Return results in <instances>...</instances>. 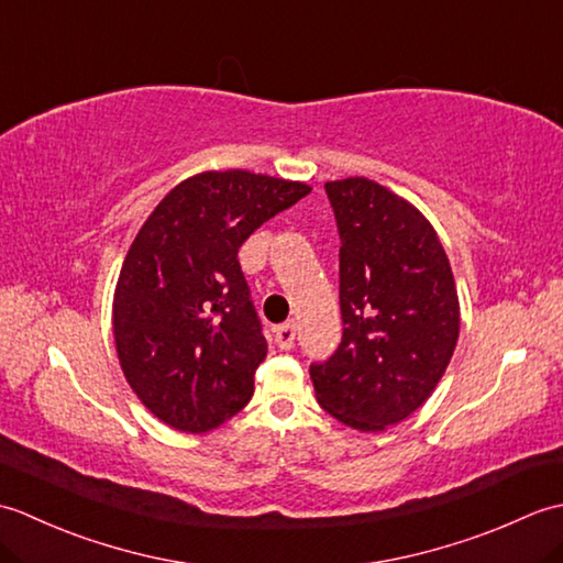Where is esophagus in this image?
Wrapping results in <instances>:
<instances>
[{
    "mask_svg": "<svg viewBox=\"0 0 563 563\" xmlns=\"http://www.w3.org/2000/svg\"><path fill=\"white\" fill-rule=\"evenodd\" d=\"M295 336H297V331H295V324H280L278 329H275V343H278V349L280 351H290L292 345H295Z\"/></svg>",
    "mask_w": 563,
    "mask_h": 563,
    "instance_id": "obj_1",
    "label": "esophagus"
}]
</instances>
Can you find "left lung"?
Masks as SVG:
<instances>
[{"label": "left lung", "mask_w": 563, "mask_h": 563, "mask_svg": "<svg viewBox=\"0 0 563 563\" xmlns=\"http://www.w3.org/2000/svg\"><path fill=\"white\" fill-rule=\"evenodd\" d=\"M324 188L341 236L343 336L309 377L327 413L382 430L411 416L450 365L457 290L445 249L411 202L363 176Z\"/></svg>", "instance_id": "obj_1"}]
</instances>
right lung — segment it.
<instances>
[{"mask_svg": "<svg viewBox=\"0 0 563 563\" xmlns=\"http://www.w3.org/2000/svg\"><path fill=\"white\" fill-rule=\"evenodd\" d=\"M309 186L242 169L178 184L142 224L113 300L128 385L184 433H206L254 394L268 353L239 249Z\"/></svg>", "mask_w": 563, "mask_h": 563, "instance_id": "1", "label": "right lung"}]
</instances>
